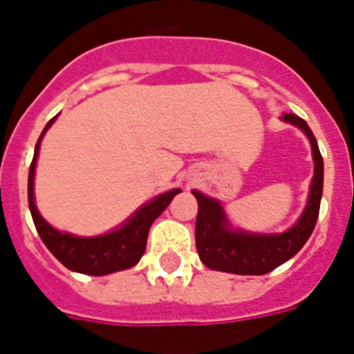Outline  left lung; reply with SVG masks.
<instances>
[{"label": "left lung", "mask_w": 354, "mask_h": 354, "mask_svg": "<svg viewBox=\"0 0 354 354\" xmlns=\"http://www.w3.org/2000/svg\"><path fill=\"white\" fill-rule=\"evenodd\" d=\"M283 121L292 122L307 133L314 158V178L308 194V204L296 226L281 235H252L233 232L227 226L222 205L198 191L193 194L198 200V216L194 227L196 250L200 261L211 270L239 275H263L292 259L308 241L319 215V202L324 193V158L319 154L318 141L313 130L301 118L285 113Z\"/></svg>", "instance_id": "1"}]
</instances>
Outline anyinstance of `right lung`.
I'll list each match as a JSON object with an SVG mask.
<instances>
[{
  "instance_id": "obj_1",
  "label": "right lung",
  "mask_w": 354,
  "mask_h": 354,
  "mask_svg": "<svg viewBox=\"0 0 354 354\" xmlns=\"http://www.w3.org/2000/svg\"><path fill=\"white\" fill-rule=\"evenodd\" d=\"M53 118L47 122L44 132L38 138L35 149V158L30 163L29 169V209L35 221L36 232L47 246V250L66 266V268L80 272V274L88 275H106L119 270L132 268L133 264L139 263V259L143 257L145 248H147V236L152 222L165 211V207L172 202V198L180 193V189H172L169 193H163L156 196L152 202L143 205L130 221L122 227L115 230L112 233L101 236H73L69 233H60L55 227H51L44 218L40 216L38 209L35 205V167L36 158H38V149H40V141L47 128L51 127Z\"/></svg>"
}]
</instances>
